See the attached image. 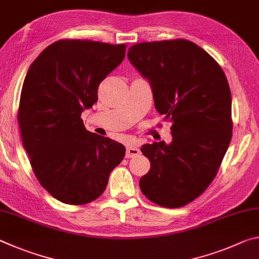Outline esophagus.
Instances as JSON below:
<instances>
[{
	"instance_id": "esophagus-1",
	"label": "esophagus",
	"mask_w": 259,
	"mask_h": 259,
	"mask_svg": "<svg viewBox=\"0 0 259 259\" xmlns=\"http://www.w3.org/2000/svg\"><path fill=\"white\" fill-rule=\"evenodd\" d=\"M140 154V150L138 147L133 146V145H128L126 146V152H125V157L126 159H130V157H135Z\"/></svg>"
}]
</instances>
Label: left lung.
Segmentation results:
<instances>
[{
    "label": "left lung",
    "instance_id": "obj_1",
    "mask_svg": "<svg viewBox=\"0 0 259 259\" xmlns=\"http://www.w3.org/2000/svg\"><path fill=\"white\" fill-rule=\"evenodd\" d=\"M128 58L150 81L157 112L172 123L171 144L140 148L151 169L139 187L161 207H184L207 190L229 148V82L207 51L183 38L137 43L129 48Z\"/></svg>",
    "mask_w": 259,
    "mask_h": 259
}]
</instances>
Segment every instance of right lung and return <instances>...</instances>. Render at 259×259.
<instances>
[{"label":"right lung","mask_w":259,"mask_h":259,"mask_svg":"<svg viewBox=\"0 0 259 259\" xmlns=\"http://www.w3.org/2000/svg\"><path fill=\"white\" fill-rule=\"evenodd\" d=\"M125 45L65 38L35 59L21 89L18 123L23 146L42 187L60 202L82 205L103 194L123 160L122 144L87 131L84 108L124 59Z\"/></svg>","instance_id":"obj_1"}]
</instances>
